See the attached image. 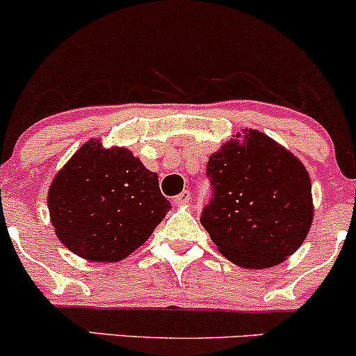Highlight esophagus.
<instances>
[{
  "instance_id": "34e87169",
  "label": "esophagus",
  "mask_w": 356,
  "mask_h": 356,
  "mask_svg": "<svg viewBox=\"0 0 356 356\" xmlns=\"http://www.w3.org/2000/svg\"><path fill=\"white\" fill-rule=\"evenodd\" d=\"M191 201V192L189 191H182L181 194L175 195V197L172 199L174 204H186Z\"/></svg>"
}]
</instances>
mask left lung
Segmentation results:
<instances>
[{"instance_id": "left-lung-1", "label": "left lung", "mask_w": 356, "mask_h": 356, "mask_svg": "<svg viewBox=\"0 0 356 356\" xmlns=\"http://www.w3.org/2000/svg\"><path fill=\"white\" fill-rule=\"evenodd\" d=\"M211 199L201 224L234 264L276 266L303 244L313 220L312 182L300 161L264 134L229 140L206 167Z\"/></svg>"}]
</instances>
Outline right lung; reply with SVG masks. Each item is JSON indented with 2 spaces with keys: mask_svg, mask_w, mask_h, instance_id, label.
I'll return each instance as SVG.
<instances>
[{
  "mask_svg": "<svg viewBox=\"0 0 356 356\" xmlns=\"http://www.w3.org/2000/svg\"><path fill=\"white\" fill-rule=\"evenodd\" d=\"M56 236L88 261H120L150 238L170 209L157 175L127 149L85 144L48 191Z\"/></svg>",
  "mask_w": 356,
  "mask_h": 356,
  "instance_id": "obj_1",
  "label": "right lung"
}]
</instances>
